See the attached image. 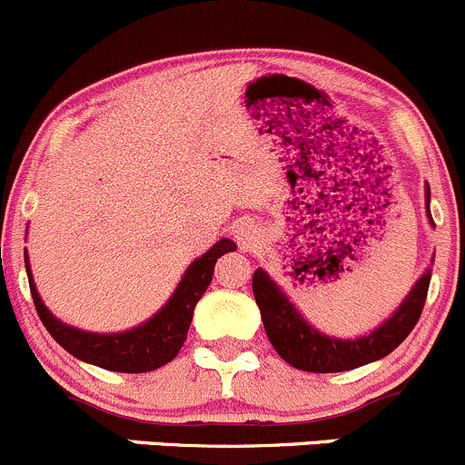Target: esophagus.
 <instances>
[{"instance_id":"34e87169","label":"esophagus","mask_w":465,"mask_h":465,"mask_svg":"<svg viewBox=\"0 0 465 465\" xmlns=\"http://www.w3.org/2000/svg\"><path fill=\"white\" fill-rule=\"evenodd\" d=\"M234 239H237L243 251H252L257 239H260V231H257V226L252 222H242L234 226Z\"/></svg>"}]
</instances>
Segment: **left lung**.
Here are the masks:
<instances>
[{"mask_svg":"<svg viewBox=\"0 0 465 465\" xmlns=\"http://www.w3.org/2000/svg\"><path fill=\"white\" fill-rule=\"evenodd\" d=\"M425 203H428V217L432 222L430 185H425ZM430 277H432V271L428 268L411 286L408 298L381 327H376L367 336L353 340L324 336L318 329H313V324L306 322L295 304L286 298L284 291L262 268L252 272V293L260 306L266 336L275 351L295 370L333 374V371H349L367 365V362L381 361L410 336L414 324L419 322L425 298H428Z\"/></svg>","mask_w":465,"mask_h":465,"instance_id":"left-lung-1","label":"left lung"}]
</instances>
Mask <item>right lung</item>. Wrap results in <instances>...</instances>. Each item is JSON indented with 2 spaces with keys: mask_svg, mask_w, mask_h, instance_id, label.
Listing matches in <instances>:
<instances>
[{
  "mask_svg": "<svg viewBox=\"0 0 465 465\" xmlns=\"http://www.w3.org/2000/svg\"><path fill=\"white\" fill-rule=\"evenodd\" d=\"M231 251H237L234 242L219 239L208 252H203L199 260L188 266L176 291L159 313L123 333H89L57 320L37 293L31 266H28V255H24V262H26L28 286H31L37 315L60 347H64L78 361L91 362L103 370L121 371V374H143V371L159 370L183 347L190 322H193L194 306L213 282L214 264L219 257Z\"/></svg>",
  "mask_w": 465,
  "mask_h": 465,
  "instance_id": "obj_1",
  "label": "right lung"
}]
</instances>
